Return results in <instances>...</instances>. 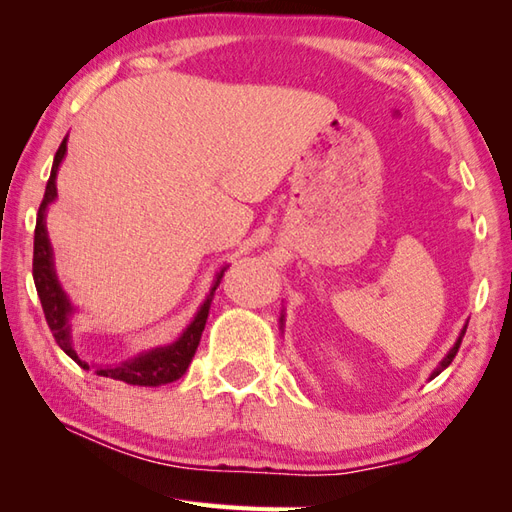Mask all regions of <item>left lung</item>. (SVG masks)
Listing matches in <instances>:
<instances>
[{
	"mask_svg": "<svg viewBox=\"0 0 512 512\" xmlns=\"http://www.w3.org/2000/svg\"><path fill=\"white\" fill-rule=\"evenodd\" d=\"M463 335H465V329H463V333H460V338H458V342H456V345L454 347H451V351H449V354L445 356V360H442V363L438 365V370H435L433 374H431V379H435V376H438L442 370H447V367L451 365V360H454L456 358V354H458V349H460V342H463Z\"/></svg>",
	"mask_w": 512,
	"mask_h": 512,
	"instance_id": "obj_1",
	"label": "left lung"
}]
</instances>
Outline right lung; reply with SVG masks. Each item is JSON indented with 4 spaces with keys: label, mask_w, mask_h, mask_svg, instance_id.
<instances>
[{
    "label": "right lung",
    "mask_w": 512,
    "mask_h": 512,
    "mask_svg": "<svg viewBox=\"0 0 512 512\" xmlns=\"http://www.w3.org/2000/svg\"><path fill=\"white\" fill-rule=\"evenodd\" d=\"M67 152V138H63L61 147L54 156V165H52V174H49L47 188H45V197L43 204L38 208V217H36V236H33V283H36L40 304H43L45 311V320L52 329L54 340L58 342L67 356L83 367V370H90L88 363L77 356V351L72 349L70 342V324H67V317L72 313L70 301H67L63 288L58 286L56 272H54V263H52V247H49V238H47V229H45V211L47 206L56 199V172L58 165H61L63 156ZM224 270L217 274V281L211 290V295L204 301V306L199 308V313L192 324L183 331L181 338L174 342L170 347H161L149 351V354H142L138 358L129 360V363H122L117 367H99L95 374L106 376V379H115V381H124L129 385H142V388H158V385H167L172 381L181 379L186 374L188 365L195 351L199 347L201 333H204V326L208 320V311H211V301H213V292L220 286Z\"/></svg>",
    "instance_id": "add662e5"
}]
</instances>
